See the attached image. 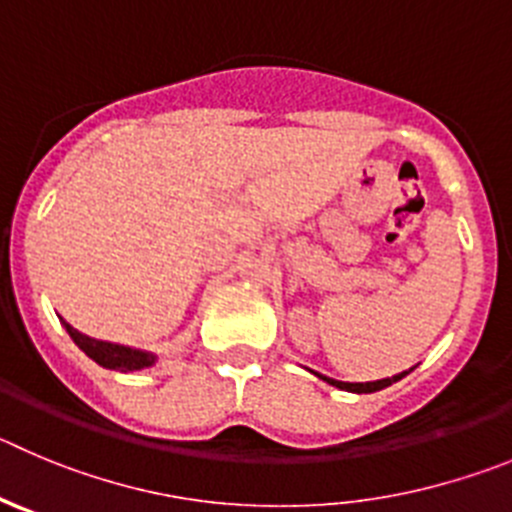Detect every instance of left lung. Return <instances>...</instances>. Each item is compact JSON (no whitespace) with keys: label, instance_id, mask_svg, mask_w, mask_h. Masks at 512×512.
Instances as JSON below:
<instances>
[{"label":"left lung","instance_id":"obj_1","mask_svg":"<svg viewBox=\"0 0 512 512\" xmlns=\"http://www.w3.org/2000/svg\"><path fill=\"white\" fill-rule=\"evenodd\" d=\"M309 373H314V370H309ZM320 381L330 383V386L340 388V391H350V393H375L381 391V388H388L393 386L396 381H401L403 375H409V370H403V373L398 375H391V378H383V381H368V383H345V381H335V378H327V375L322 373H314Z\"/></svg>","mask_w":512,"mask_h":512}]
</instances>
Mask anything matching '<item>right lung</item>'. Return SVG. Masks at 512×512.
Returning <instances> with one entry per match:
<instances>
[{
    "label": "right lung",
    "mask_w": 512,
    "mask_h": 512,
    "mask_svg": "<svg viewBox=\"0 0 512 512\" xmlns=\"http://www.w3.org/2000/svg\"><path fill=\"white\" fill-rule=\"evenodd\" d=\"M60 322H63V327L68 330V335L73 337L75 345H78V348H81L88 358L96 360L101 368L129 373V370H142V368H149V365L157 363V355L147 353V350L129 348V345H119V342L96 340V337H88V335H83V332L75 330V327H70L65 320H60Z\"/></svg>",
    "instance_id": "1"
}]
</instances>
